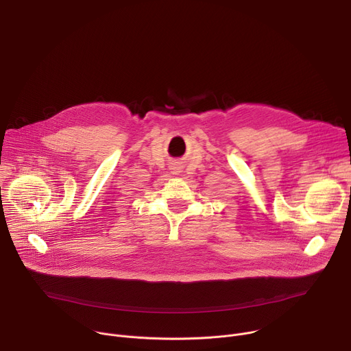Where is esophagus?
<instances>
[{
  "label": "esophagus",
  "instance_id": "esophagus-1",
  "mask_svg": "<svg viewBox=\"0 0 351 351\" xmlns=\"http://www.w3.org/2000/svg\"><path fill=\"white\" fill-rule=\"evenodd\" d=\"M171 172H172L173 175H179V172H182L180 165H179V164H175L173 167H171Z\"/></svg>",
  "mask_w": 351,
  "mask_h": 351
}]
</instances>
